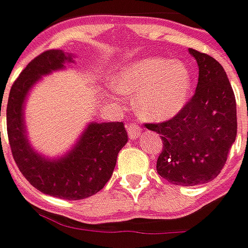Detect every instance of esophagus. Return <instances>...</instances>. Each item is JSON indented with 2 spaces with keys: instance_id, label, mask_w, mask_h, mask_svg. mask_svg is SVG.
I'll return each mask as SVG.
<instances>
[{
  "instance_id": "obj_1",
  "label": "esophagus",
  "mask_w": 248,
  "mask_h": 248,
  "mask_svg": "<svg viewBox=\"0 0 248 248\" xmlns=\"http://www.w3.org/2000/svg\"><path fill=\"white\" fill-rule=\"evenodd\" d=\"M127 131H128V137L129 139H137L140 135V132H142V128L139 127L138 124H135V123H132V124H128L127 125Z\"/></svg>"
}]
</instances>
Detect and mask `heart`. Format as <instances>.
Segmentation results:
<instances>
[{"mask_svg": "<svg viewBox=\"0 0 248 248\" xmlns=\"http://www.w3.org/2000/svg\"><path fill=\"white\" fill-rule=\"evenodd\" d=\"M114 82L120 93H135L134 109L140 117L163 121L185 106L192 78L179 61L145 58L123 67Z\"/></svg>", "mask_w": 248, "mask_h": 248, "instance_id": "1", "label": "heart"}]
</instances>
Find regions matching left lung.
I'll list each match as a JSON object with an SVG mask.
<instances>
[{"label":"left lung","instance_id":"1","mask_svg":"<svg viewBox=\"0 0 248 248\" xmlns=\"http://www.w3.org/2000/svg\"><path fill=\"white\" fill-rule=\"evenodd\" d=\"M199 66L195 95L172 119L145 124L160 134L158 175L174 185L213 181L224 168L237 134L236 99L224 67L207 53L189 48Z\"/></svg>","mask_w":248,"mask_h":248}]
</instances>
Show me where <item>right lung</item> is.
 <instances>
[{"mask_svg":"<svg viewBox=\"0 0 248 248\" xmlns=\"http://www.w3.org/2000/svg\"><path fill=\"white\" fill-rule=\"evenodd\" d=\"M66 63H73L72 55L49 49L26 66L9 92L6 131L16 166L37 190L64 200H81L98 193L106 185L128 137L120 121L91 123L74 148L63 157L49 160L34 152L26 135L24 99L41 76L63 69Z\"/></svg>","mask_w":248,"mask_h":248,"instance_id":"add662e5","label":"right lung"}]
</instances>
